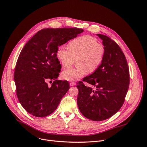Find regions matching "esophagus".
Wrapping results in <instances>:
<instances>
[{
	"label": "esophagus",
	"mask_w": 147,
	"mask_h": 147,
	"mask_svg": "<svg viewBox=\"0 0 147 147\" xmlns=\"http://www.w3.org/2000/svg\"><path fill=\"white\" fill-rule=\"evenodd\" d=\"M75 84H76V83H75L74 82H70V85L71 86H75Z\"/></svg>",
	"instance_id": "esophagus-1"
}]
</instances>
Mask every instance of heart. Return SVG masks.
<instances>
[{
	"mask_svg": "<svg viewBox=\"0 0 147 147\" xmlns=\"http://www.w3.org/2000/svg\"><path fill=\"white\" fill-rule=\"evenodd\" d=\"M104 46L90 35H83L69 43V48L61 46L57 49V57L64 67L72 65L77 59V67L65 69L62 76L69 81H76L88 72L92 73L99 67L105 55Z\"/></svg>",
	"mask_w": 147,
	"mask_h": 147,
	"instance_id": "b5f03b06",
	"label": "heart"
}]
</instances>
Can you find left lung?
Returning a JSON list of instances; mask_svg holds the SVG:
<instances>
[{"mask_svg": "<svg viewBox=\"0 0 147 147\" xmlns=\"http://www.w3.org/2000/svg\"><path fill=\"white\" fill-rule=\"evenodd\" d=\"M102 40L105 52L101 64L83 82L96 88L77 83V104L84 117L103 121L116 113L124 104L129 85V70L121 49L110 37L97 34Z\"/></svg>", "mask_w": 147, "mask_h": 147, "instance_id": "8db88e82", "label": "left lung"}]
</instances>
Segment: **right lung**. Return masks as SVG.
Wrapping results in <instances>:
<instances>
[{
	"mask_svg": "<svg viewBox=\"0 0 147 147\" xmlns=\"http://www.w3.org/2000/svg\"><path fill=\"white\" fill-rule=\"evenodd\" d=\"M83 32V29L77 28L43 29L21 50L14 80L18 99L29 113L45 117L57 109L70 88L67 81L56 80L61 69L57 49ZM48 79L54 80L51 87L46 83Z\"/></svg>",
	"mask_w": 147,
	"mask_h": 147,
	"instance_id": "1",
	"label": "right lung"
}]
</instances>
